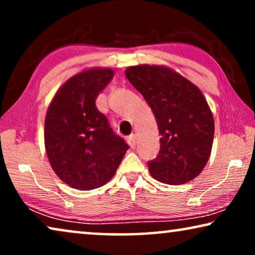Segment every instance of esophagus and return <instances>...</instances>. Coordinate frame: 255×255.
Returning a JSON list of instances; mask_svg holds the SVG:
<instances>
[{
	"instance_id": "34e87169",
	"label": "esophagus",
	"mask_w": 255,
	"mask_h": 255,
	"mask_svg": "<svg viewBox=\"0 0 255 255\" xmlns=\"http://www.w3.org/2000/svg\"><path fill=\"white\" fill-rule=\"evenodd\" d=\"M128 145H130L131 148H134L135 145H137V140H135V135L134 134H131L128 137Z\"/></svg>"
}]
</instances>
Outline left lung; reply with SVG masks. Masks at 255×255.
I'll use <instances>...</instances> for the list:
<instances>
[{"label": "left lung", "instance_id": "8db88e82", "mask_svg": "<svg viewBox=\"0 0 255 255\" xmlns=\"http://www.w3.org/2000/svg\"><path fill=\"white\" fill-rule=\"evenodd\" d=\"M125 75L152 109L161 135L158 155L147 161L151 175L167 184L195 179L207 165L215 133L203 94L182 75L161 66H133Z\"/></svg>", "mask_w": 255, "mask_h": 255}]
</instances>
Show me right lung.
<instances>
[{"instance_id":"1","label":"right lung","mask_w":255,"mask_h":255,"mask_svg":"<svg viewBox=\"0 0 255 255\" xmlns=\"http://www.w3.org/2000/svg\"><path fill=\"white\" fill-rule=\"evenodd\" d=\"M114 72L95 68L73 76L58 90L45 118V148L59 179L80 190L106 184L128 145L115 133L95 101Z\"/></svg>"}]
</instances>
